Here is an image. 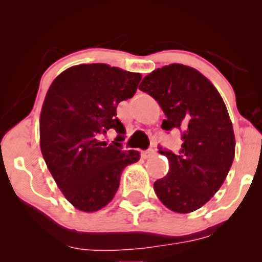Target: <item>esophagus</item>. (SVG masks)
<instances>
[{
	"mask_svg": "<svg viewBox=\"0 0 262 262\" xmlns=\"http://www.w3.org/2000/svg\"><path fill=\"white\" fill-rule=\"evenodd\" d=\"M156 151L152 148H150L148 150H144L143 152H141V156H143L144 159H149V158H152V156H155Z\"/></svg>",
	"mask_w": 262,
	"mask_h": 262,
	"instance_id": "esophagus-1",
	"label": "esophagus"
}]
</instances>
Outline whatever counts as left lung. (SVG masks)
<instances>
[{
    "mask_svg": "<svg viewBox=\"0 0 262 262\" xmlns=\"http://www.w3.org/2000/svg\"><path fill=\"white\" fill-rule=\"evenodd\" d=\"M139 90L166 116L161 128L181 132L179 152L159 146L170 166L154 183L156 196L173 212H193L221 188L234 160L235 138L223 98L200 71L182 64L154 70Z\"/></svg>",
    "mask_w": 262,
    "mask_h": 262,
    "instance_id": "left-lung-1",
    "label": "left lung"
}]
</instances>
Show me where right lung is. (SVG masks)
Listing matches in <instances>:
<instances>
[{"instance_id":"obj_1","label":"right lung","mask_w":262,"mask_h":262,"mask_svg":"<svg viewBox=\"0 0 262 262\" xmlns=\"http://www.w3.org/2000/svg\"><path fill=\"white\" fill-rule=\"evenodd\" d=\"M139 73L107 64L69 68L53 81L40 113V149L66 200L82 212H96L112 201L122 171L139 151L123 150L124 125L117 106L137 92ZM119 135L107 144L101 135Z\"/></svg>"}]
</instances>
